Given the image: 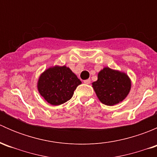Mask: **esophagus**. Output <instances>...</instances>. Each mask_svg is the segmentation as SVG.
<instances>
[{"label": "esophagus", "mask_w": 157, "mask_h": 157, "mask_svg": "<svg viewBox=\"0 0 157 157\" xmlns=\"http://www.w3.org/2000/svg\"><path fill=\"white\" fill-rule=\"evenodd\" d=\"M83 83H86V84H90V79H88V80H85L84 81H83Z\"/></svg>", "instance_id": "esophagus-1"}]
</instances>
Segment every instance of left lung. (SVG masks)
I'll use <instances>...</instances> for the list:
<instances>
[{"label": "left lung", "instance_id": "obj_1", "mask_svg": "<svg viewBox=\"0 0 157 157\" xmlns=\"http://www.w3.org/2000/svg\"><path fill=\"white\" fill-rule=\"evenodd\" d=\"M92 84L102 103L114 105L127 97L131 90V82L125 73L105 67L99 71L98 80Z\"/></svg>", "mask_w": 157, "mask_h": 157}]
</instances>
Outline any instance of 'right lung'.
I'll list each match as a JSON object with an SVG mask.
<instances>
[{
  "mask_svg": "<svg viewBox=\"0 0 157 157\" xmlns=\"http://www.w3.org/2000/svg\"><path fill=\"white\" fill-rule=\"evenodd\" d=\"M81 81L65 65L54 66L45 70L39 77L37 87L39 93L52 105L64 103L74 95Z\"/></svg>",
  "mask_w": 157,
  "mask_h": 157,
  "instance_id": "add662e5",
  "label": "right lung"
}]
</instances>
